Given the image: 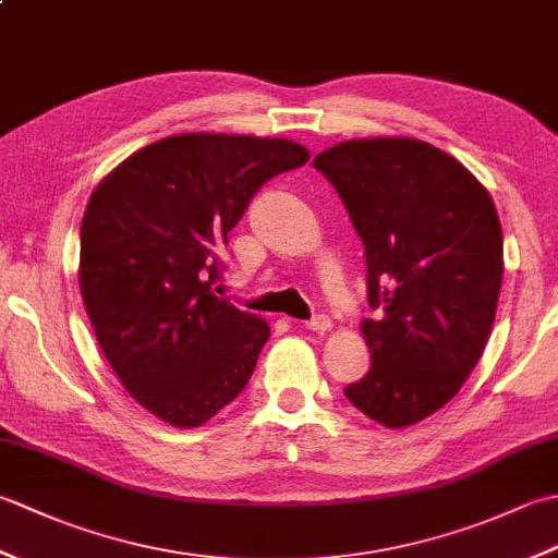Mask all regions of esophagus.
Returning a JSON list of instances; mask_svg holds the SVG:
<instances>
[{
  "label": "esophagus",
  "instance_id": "34e87169",
  "mask_svg": "<svg viewBox=\"0 0 558 558\" xmlns=\"http://www.w3.org/2000/svg\"><path fill=\"white\" fill-rule=\"evenodd\" d=\"M304 326L310 330H316V333H326V330L333 328V322H330L326 314H316L310 318V322H304Z\"/></svg>",
  "mask_w": 558,
  "mask_h": 558
}]
</instances>
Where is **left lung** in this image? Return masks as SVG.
I'll return each mask as SVG.
<instances>
[{
    "instance_id": "obj_1",
    "label": "left lung",
    "mask_w": 558,
    "mask_h": 558,
    "mask_svg": "<svg viewBox=\"0 0 558 558\" xmlns=\"http://www.w3.org/2000/svg\"><path fill=\"white\" fill-rule=\"evenodd\" d=\"M345 204L366 258L372 369L345 388L366 417L402 429L468 381L487 345L504 278V234L465 165L410 136L352 138L314 158Z\"/></svg>"
}]
</instances>
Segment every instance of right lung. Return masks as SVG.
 Here are the masks:
<instances>
[{
  "instance_id": "right-lung-1",
  "label": "right lung",
  "mask_w": 558,
  "mask_h": 558,
  "mask_svg": "<svg viewBox=\"0 0 558 558\" xmlns=\"http://www.w3.org/2000/svg\"><path fill=\"white\" fill-rule=\"evenodd\" d=\"M310 150L288 138L177 134L132 153L90 194L78 286L117 378L180 429L242 393L270 328L213 294L218 248L270 177Z\"/></svg>"
}]
</instances>
